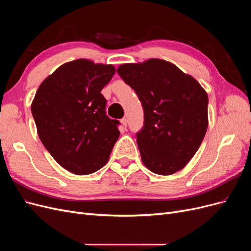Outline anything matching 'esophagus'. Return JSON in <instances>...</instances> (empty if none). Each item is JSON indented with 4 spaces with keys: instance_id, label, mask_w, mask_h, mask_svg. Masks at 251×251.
Returning <instances> with one entry per match:
<instances>
[{
    "instance_id": "1",
    "label": "esophagus",
    "mask_w": 251,
    "mask_h": 251,
    "mask_svg": "<svg viewBox=\"0 0 251 251\" xmlns=\"http://www.w3.org/2000/svg\"><path fill=\"white\" fill-rule=\"evenodd\" d=\"M120 123H121V125H123L124 127H126V126H127V120H126V117L121 118V119H120Z\"/></svg>"
}]
</instances>
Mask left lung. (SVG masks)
<instances>
[{
	"mask_svg": "<svg viewBox=\"0 0 251 251\" xmlns=\"http://www.w3.org/2000/svg\"><path fill=\"white\" fill-rule=\"evenodd\" d=\"M117 73L143 108V126L136 133L143 164L159 175L183 169L207 131L205 90L177 66L158 58L120 65Z\"/></svg>",
	"mask_w": 251,
	"mask_h": 251,
	"instance_id": "obj_1",
	"label": "left lung"
}]
</instances>
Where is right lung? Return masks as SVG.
I'll return each mask as SVG.
<instances>
[{
  "instance_id": "right-lung-1",
  "label": "right lung",
  "mask_w": 251,
  "mask_h": 251,
  "mask_svg": "<svg viewBox=\"0 0 251 251\" xmlns=\"http://www.w3.org/2000/svg\"><path fill=\"white\" fill-rule=\"evenodd\" d=\"M114 73L112 65L76 59L57 68L36 91L31 112L39 137L73 174L101 169L119 137L120 123L107 115L101 94Z\"/></svg>"
}]
</instances>
